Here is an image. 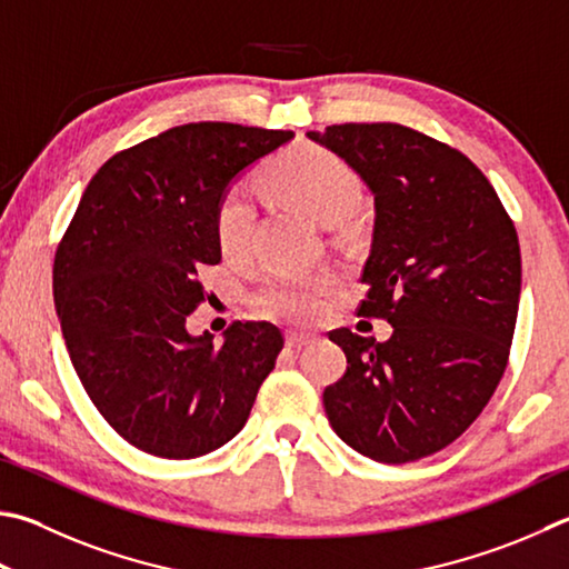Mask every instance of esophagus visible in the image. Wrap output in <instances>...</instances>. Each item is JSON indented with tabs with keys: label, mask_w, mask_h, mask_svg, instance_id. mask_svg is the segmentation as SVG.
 <instances>
[{
	"label": "esophagus",
	"mask_w": 569,
	"mask_h": 569,
	"mask_svg": "<svg viewBox=\"0 0 569 569\" xmlns=\"http://www.w3.org/2000/svg\"><path fill=\"white\" fill-rule=\"evenodd\" d=\"M313 336L311 333H301V330H288L286 333V346L288 348H303L308 343H313Z\"/></svg>",
	"instance_id": "obj_1"
}]
</instances>
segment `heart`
Listing matches in <instances>:
<instances>
[{
  "instance_id": "obj_1",
  "label": "heart",
  "mask_w": 569,
  "mask_h": 569,
  "mask_svg": "<svg viewBox=\"0 0 569 569\" xmlns=\"http://www.w3.org/2000/svg\"><path fill=\"white\" fill-rule=\"evenodd\" d=\"M261 183L278 201L296 206L320 223L346 219L363 196L358 173L338 153L306 141L293 143L271 159L261 173ZM253 219V206L243 189L221 193L213 211V226L223 253L236 256L249 246ZM333 283L336 278L330 271L278 276L256 293V306L268 316L311 320L318 316Z\"/></svg>"
}]
</instances>
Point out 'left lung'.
Returning <instances> with one entry per match:
<instances>
[{"label": "left lung", "mask_w": 569, "mask_h": 569, "mask_svg": "<svg viewBox=\"0 0 569 569\" xmlns=\"http://www.w3.org/2000/svg\"><path fill=\"white\" fill-rule=\"evenodd\" d=\"M308 139L338 153L376 201L358 316L386 343L338 328L348 368L323 390L338 438L378 462H412L468 430L508 368L520 243L485 173L462 151L400 123H333Z\"/></svg>", "instance_id": "obj_1"}]
</instances>
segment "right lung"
I'll return each mask as SVG.
<instances>
[{
  "label": "right lung",
  "mask_w": 569,
  "mask_h": 569,
  "mask_svg": "<svg viewBox=\"0 0 569 569\" xmlns=\"http://www.w3.org/2000/svg\"><path fill=\"white\" fill-rule=\"evenodd\" d=\"M293 137L183 123L123 149L89 181L54 256L71 363L119 436L149 456L199 458L239 432L283 348L273 323L233 320L221 346L189 336L221 261L213 211L226 186ZM213 296V293H211Z\"/></svg>",
  "instance_id": "add662e5"
}]
</instances>
